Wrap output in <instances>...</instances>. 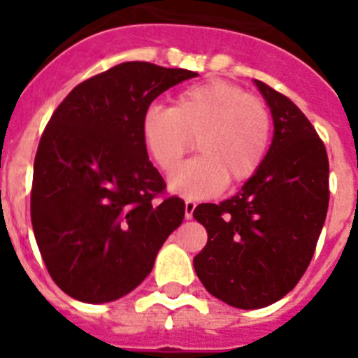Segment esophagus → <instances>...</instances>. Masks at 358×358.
<instances>
[{
    "label": "esophagus",
    "instance_id": "esophagus-1",
    "mask_svg": "<svg viewBox=\"0 0 358 358\" xmlns=\"http://www.w3.org/2000/svg\"><path fill=\"white\" fill-rule=\"evenodd\" d=\"M195 206H197V204H195V201H186L185 202V217H186V220H189V218L194 217Z\"/></svg>",
    "mask_w": 358,
    "mask_h": 358
}]
</instances>
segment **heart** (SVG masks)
Wrapping results in <instances>:
<instances>
[{"instance_id":"obj_1","label":"heart","mask_w":358,"mask_h":358,"mask_svg":"<svg viewBox=\"0 0 358 358\" xmlns=\"http://www.w3.org/2000/svg\"><path fill=\"white\" fill-rule=\"evenodd\" d=\"M271 136L268 107L227 80L186 87L170 109L152 106L141 118L143 147L161 172H172L197 141V159L169 181L170 192L186 199H210L227 182L249 181L267 157Z\"/></svg>"}]
</instances>
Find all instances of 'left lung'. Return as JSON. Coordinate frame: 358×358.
Returning a JSON list of instances; mask_svg holds the SVG:
<instances>
[{"label": "left lung", "mask_w": 358, "mask_h": 358, "mask_svg": "<svg viewBox=\"0 0 358 358\" xmlns=\"http://www.w3.org/2000/svg\"><path fill=\"white\" fill-rule=\"evenodd\" d=\"M274 138L260 170L235 197L199 204L208 243L194 267L210 294L236 308H264L290 292L314 256L327 218L328 154L301 109L256 80Z\"/></svg>", "instance_id": "8db88e82"}]
</instances>
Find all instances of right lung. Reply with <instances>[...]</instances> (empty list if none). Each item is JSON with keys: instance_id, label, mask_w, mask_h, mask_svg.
Here are the masks:
<instances>
[{"instance_id": "obj_1", "label": "right lung", "mask_w": 358, "mask_h": 358, "mask_svg": "<svg viewBox=\"0 0 358 358\" xmlns=\"http://www.w3.org/2000/svg\"><path fill=\"white\" fill-rule=\"evenodd\" d=\"M188 69L122 62L80 82L57 107L34 163L30 213L57 287L84 303L125 296L150 274L185 218V201L148 161L141 118Z\"/></svg>"}]
</instances>
